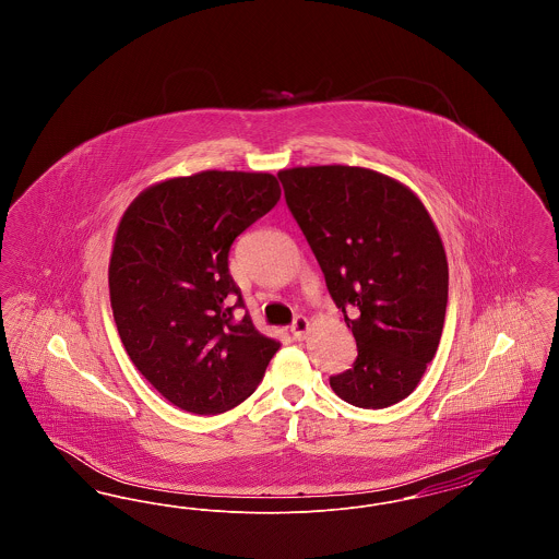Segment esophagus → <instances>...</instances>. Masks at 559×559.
Segmentation results:
<instances>
[{
	"label": "esophagus",
	"mask_w": 559,
	"mask_h": 559,
	"mask_svg": "<svg viewBox=\"0 0 559 559\" xmlns=\"http://www.w3.org/2000/svg\"><path fill=\"white\" fill-rule=\"evenodd\" d=\"M308 329H310V320L306 317H295L292 322V333L295 340H304L308 335Z\"/></svg>",
	"instance_id": "34e87169"
}]
</instances>
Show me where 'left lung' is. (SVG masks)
Here are the masks:
<instances>
[{
	"mask_svg": "<svg viewBox=\"0 0 559 559\" xmlns=\"http://www.w3.org/2000/svg\"><path fill=\"white\" fill-rule=\"evenodd\" d=\"M278 180L358 346L333 392L360 408L396 404L421 381L447 317L449 264L429 213L365 167H293Z\"/></svg>",
	"mask_w": 559,
	"mask_h": 559,
	"instance_id": "8db88e82",
	"label": "left lung"
}]
</instances>
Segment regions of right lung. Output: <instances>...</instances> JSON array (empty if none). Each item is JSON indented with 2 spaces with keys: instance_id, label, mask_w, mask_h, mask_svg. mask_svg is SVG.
Instances as JSON below:
<instances>
[{
  "instance_id": "obj_1",
  "label": "right lung",
  "mask_w": 559,
  "mask_h": 559,
  "mask_svg": "<svg viewBox=\"0 0 559 559\" xmlns=\"http://www.w3.org/2000/svg\"><path fill=\"white\" fill-rule=\"evenodd\" d=\"M281 199L270 174L201 171L146 188L108 266L110 308L135 369L178 408L217 415L249 399L281 344L262 335L230 276L235 239Z\"/></svg>"
}]
</instances>
